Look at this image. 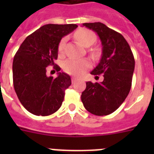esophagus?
<instances>
[{"mask_svg":"<svg viewBox=\"0 0 154 154\" xmlns=\"http://www.w3.org/2000/svg\"><path fill=\"white\" fill-rule=\"evenodd\" d=\"M72 83H74L75 82H76V80H77V78H76V77H72Z\"/></svg>","mask_w":154,"mask_h":154,"instance_id":"1","label":"esophagus"}]
</instances>
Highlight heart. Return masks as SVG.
Wrapping results in <instances>:
<instances>
[{
	"mask_svg": "<svg viewBox=\"0 0 154 154\" xmlns=\"http://www.w3.org/2000/svg\"><path fill=\"white\" fill-rule=\"evenodd\" d=\"M75 38L78 42L82 44L84 46H90L96 41V34L92 30L87 29H79L76 31L74 34ZM66 39L63 38L59 43L58 50L60 53H62L65 48ZM89 66V62L85 59H75V58H69L64 62L63 69L65 72L74 76H80L82 75L84 71Z\"/></svg>",
	"mask_w": 154,
	"mask_h": 154,
	"instance_id": "1",
	"label": "heart"
}]
</instances>
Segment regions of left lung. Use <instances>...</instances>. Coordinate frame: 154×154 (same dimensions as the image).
I'll use <instances>...</instances> for the list:
<instances>
[{
	"label": "left lung",
	"mask_w": 154,
	"mask_h": 154,
	"mask_svg": "<svg viewBox=\"0 0 154 154\" xmlns=\"http://www.w3.org/2000/svg\"><path fill=\"white\" fill-rule=\"evenodd\" d=\"M82 25L96 32L101 39L102 56L91 74H103L104 80L101 83L86 82L82 101L92 114L109 115L120 107L130 91L135 66L134 54L124 37L103 23Z\"/></svg>",
	"instance_id": "1"
}]
</instances>
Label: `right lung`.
<instances>
[{"label": "right lung", "instance_id": "1", "mask_svg": "<svg viewBox=\"0 0 154 154\" xmlns=\"http://www.w3.org/2000/svg\"><path fill=\"white\" fill-rule=\"evenodd\" d=\"M77 27L74 24L43 25L28 36L16 53L13 86L19 101L32 114L49 116L61 106L71 78L65 72H58L56 78L48 77L46 67L57 59L61 38ZM54 68L57 72L60 70L58 65Z\"/></svg>", "mask_w": 154, "mask_h": 154}]
</instances>
